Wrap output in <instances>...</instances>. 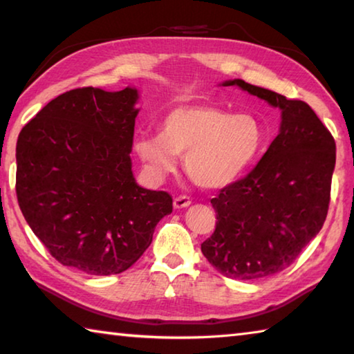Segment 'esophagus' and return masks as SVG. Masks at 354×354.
Masks as SVG:
<instances>
[{
	"label": "esophagus",
	"instance_id": "1",
	"mask_svg": "<svg viewBox=\"0 0 354 354\" xmlns=\"http://www.w3.org/2000/svg\"><path fill=\"white\" fill-rule=\"evenodd\" d=\"M190 196H185V195H181V196H176L175 201H173V206H175L176 209H183V207H187L190 206Z\"/></svg>",
	"mask_w": 354,
	"mask_h": 354
}]
</instances>
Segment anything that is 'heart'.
Here are the masks:
<instances>
[{
  "label": "heart",
  "mask_w": 354,
  "mask_h": 354,
  "mask_svg": "<svg viewBox=\"0 0 354 354\" xmlns=\"http://www.w3.org/2000/svg\"><path fill=\"white\" fill-rule=\"evenodd\" d=\"M263 143V128L250 113H227L212 104L173 107L160 120L159 133H140L134 151L156 179L184 170L205 189H221L241 178Z\"/></svg>",
  "instance_id": "1"
}]
</instances>
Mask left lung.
I'll return each mask as SVG.
<instances>
[{
    "label": "left lung",
    "instance_id": "left-lung-1",
    "mask_svg": "<svg viewBox=\"0 0 354 354\" xmlns=\"http://www.w3.org/2000/svg\"><path fill=\"white\" fill-rule=\"evenodd\" d=\"M239 86L281 109L279 134L247 176L211 200L214 234L201 243L211 266L226 278L257 279L284 270L325 223L335 165V142L301 100Z\"/></svg>",
    "mask_w": 354,
    "mask_h": 354
}]
</instances>
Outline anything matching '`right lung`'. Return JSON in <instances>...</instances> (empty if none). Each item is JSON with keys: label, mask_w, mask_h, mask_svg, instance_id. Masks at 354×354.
<instances>
[{"label": "right lung", "mask_w": 354, "mask_h": 354, "mask_svg": "<svg viewBox=\"0 0 354 354\" xmlns=\"http://www.w3.org/2000/svg\"><path fill=\"white\" fill-rule=\"evenodd\" d=\"M136 88L82 87L51 100L17 140V200L62 266L117 274L153 241L171 195L137 185L131 170Z\"/></svg>", "instance_id": "add662e5"}]
</instances>
